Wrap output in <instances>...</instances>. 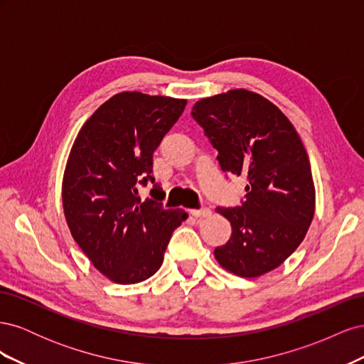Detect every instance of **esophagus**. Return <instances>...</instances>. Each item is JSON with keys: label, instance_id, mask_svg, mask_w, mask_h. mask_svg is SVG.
<instances>
[{"label": "esophagus", "instance_id": "1", "mask_svg": "<svg viewBox=\"0 0 364 364\" xmlns=\"http://www.w3.org/2000/svg\"><path fill=\"white\" fill-rule=\"evenodd\" d=\"M191 214H193L196 218H205V217H209V215H211V209H209V208L193 209Z\"/></svg>", "mask_w": 364, "mask_h": 364}]
</instances>
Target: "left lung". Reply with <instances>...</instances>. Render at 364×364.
I'll return each mask as SVG.
<instances>
[{
	"mask_svg": "<svg viewBox=\"0 0 364 364\" xmlns=\"http://www.w3.org/2000/svg\"><path fill=\"white\" fill-rule=\"evenodd\" d=\"M191 115L222 170L247 179L240 206L217 208L232 235L215 247V259L238 277H261L291 255L311 225L316 191L306 150L290 119L246 90L202 98Z\"/></svg>",
	"mask_w": 364,
	"mask_h": 364,
	"instance_id": "obj_1",
	"label": "left lung"
}]
</instances>
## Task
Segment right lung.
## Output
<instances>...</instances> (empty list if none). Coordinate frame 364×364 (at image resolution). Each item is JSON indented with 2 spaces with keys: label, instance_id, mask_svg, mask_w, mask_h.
Returning a JSON list of instances; mask_svg holds the SVG:
<instances>
[{
  "label": "right lung",
  "instance_id": "right-lung-1",
  "mask_svg": "<svg viewBox=\"0 0 364 364\" xmlns=\"http://www.w3.org/2000/svg\"><path fill=\"white\" fill-rule=\"evenodd\" d=\"M186 100L119 92L86 121L63 174L62 200L71 235L94 267L117 284L155 274L183 209H164L153 178V151L179 119ZM152 183V199L137 196Z\"/></svg>",
  "mask_w": 364,
  "mask_h": 364
}]
</instances>
